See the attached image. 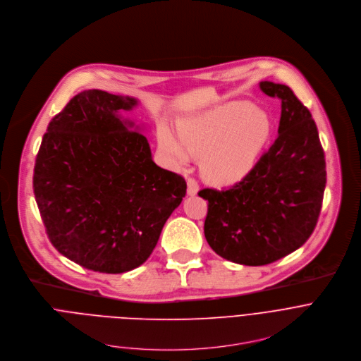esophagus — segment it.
<instances>
[{
    "instance_id": "34e87169",
    "label": "esophagus",
    "mask_w": 361,
    "mask_h": 361,
    "mask_svg": "<svg viewBox=\"0 0 361 361\" xmlns=\"http://www.w3.org/2000/svg\"><path fill=\"white\" fill-rule=\"evenodd\" d=\"M199 192V185L193 178L188 179V195L189 196H195Z\"/></svg>"
}]
</instances>
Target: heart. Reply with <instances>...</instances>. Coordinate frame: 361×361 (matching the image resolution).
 <instances>
[{
    "mask_svg": "<svg viewBox=\"0 0 361 361\" xmlns=\"http://www.w3.org/2000/svg\"><path fill=\"white\" fill-rule=\"evenodd\" d=\"M273 121L266 111L246 101H233L183 119L179 137L162 125L161 149L178 165L190 155L203 158V176L216 185H233L246 178L271 137Z\"/></svg>",
    "mask_w": 361,
    "mask_h": 361,
    "instance_id": "obj_1",
    "label": "heart"
}]
</instances>
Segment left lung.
<instances>
[{"mask_svg":"<svg viewBox=\"0 0 361 361\" xmlns=\"http://www.w3.org/2000/svg\"><path fill=\"white\" fill-rule=\"evenodd\" d=\"M260 90L281 99L277 139L252 172L228 190L203 189L209 202L204 238L226 260L273 263L313 233L326 188V161L310 111L283 84Z\"/></svg>","mask_w":361,"mask_h":361,"instance_id":"8db88e82","label":"left lung"}]
</instances>
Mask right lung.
I'll return each instance as SVG.
<instances>
[{
	"mask_svg": "<svg viewBox=\"0 0 361 361\" xmlns=\"http://www.w3.org/2000/svg\"><path fill=\"white\" fill-rule=\"evenodd\" d=\"M137 102L99 90L75 95L49 122L35 161L34 195L51 243L99 273L147 262L186 195L185 179L154 162L142 128L121 116Z\"/></svg>",
	"mask_w": 361,
	"mask_h": 361,
	"instance_id": "obj_1",
	"label": "right lung"
}]
</instances>
